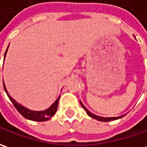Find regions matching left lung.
Returning <instances> with one entry per match:
<instances>
[{"label": "left lung", "instance_id": "obj_1", "mask_svg": "<svg viewBox=\"0 0 147 147\" xmlns=\"http://www.w3.org/2000/svg\"><path fill=\"white\" fill-rule=\"evenodd\" d=\"M80 105L81 106L83 107V109H85L87 113V114L90 116V117H91L92 118H94V119H96V120H99V121H101V122H110V121H113V120H117L118 118H122L123 116H124L125 114L123 115H121V116H119V117H113V118H105V117H100V116H97V115H95V114H94L92 113H90V112L87 109H86L85 106L83 105V104L81 103L80 101Z\"/></svg>", "mask_w": 147, "mask_h": 147}]
</instances>
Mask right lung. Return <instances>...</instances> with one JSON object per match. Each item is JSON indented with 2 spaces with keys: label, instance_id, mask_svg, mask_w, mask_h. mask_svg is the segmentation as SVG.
Segmentation results:
<instances>
[{
  "label": "right lung",
  "instance_id": "obj_1",
  "mask_svg": "<svg viewBox=\"0 0 147 147\" xmlns=\"http://www.w3.org/2000/svg\"><path fill=\"white\" fill-rule=\"evenodd\" d=\"M7 53V49L5 53V55ZM4 89H5V91L6 92L9 99H10V101L12 102V104L14 105V106L16 107V109L18 110V112L22 115L24 118H27L29 120H32V121H36V122H44V121H47L48 119L52 118L57 112V106H58V102H59V98L60 96L57 99V100L55 101L54 103L51 105V107H49L48 109L46 110H43V111H34V110H30L29 109L24 107V106L20 105V104H18L16 100L14 99H12L10 97V95L8 94L7 90H6V88L5 86V84L3 82Z\"/></svg>",
  "mask_w": 147,
  "mask_h": 147
}]
</instances>
